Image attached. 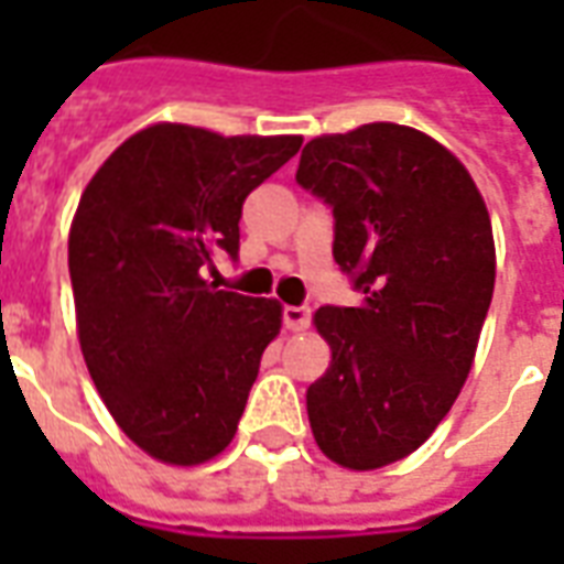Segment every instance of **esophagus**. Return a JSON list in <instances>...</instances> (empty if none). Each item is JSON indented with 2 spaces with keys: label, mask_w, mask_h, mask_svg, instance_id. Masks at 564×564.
Instances as JSON below:
<instances>
[{
  "label": "esophagus",
  "mask_w": 564,
  "mask_h": 564,
  "mask_svg": "<svg viewBox=\"0 0 564 564\" xmlns=\"http://www.w3.org/2000/svg\"><path fill=\"white\" fill-rule=\"evenodd\" d=\"M310 316H313V310H310L307 304H301V307H283V322H286V327H290L292 334L307 330Z\"/></svg>",
  "instance_id": "34e87169"
}]
</instances>
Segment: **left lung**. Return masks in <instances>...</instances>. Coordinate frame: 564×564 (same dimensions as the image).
<instances>
[{"label": "left lung", "instance_id": "left-lung-1", "mask_svg": "<svg viewBox=\"0 0 564 564\" xmlns=\"http://www.w3.org/2000/svg\"><path fill=\"white\" fill-rule=\"evenodd\" d=\"M295 181L334 207V257L362 292L318 307L330 366L307 389L318 451L375 471L419 451L474 366L495 292V237L459 158L419 128L322 134Z\"/></svg>", "mask_w": 564, "mask_h": 564}]
</instances>
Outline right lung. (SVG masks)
Returning <instances> with one entry per match:
<instances>
[{
	"label": "right lung",
	"mask_w": 564,
	"mask_h": 564,
	"mask_svg": "<svg viewBox=\"0 0 564 564\" xmlns=\"http://www.w3.org/2000/svg\"><path fill=\"white\" fill-rule=\"evenodd\" d=\"M299 149V134L154 122L84 187L69 228L78 343L119 430L158 463H210L237 433L283 307L204 269L237 254L246 195Z\"/></svg>",
	"instance_id": "1"
}]
</instances>
